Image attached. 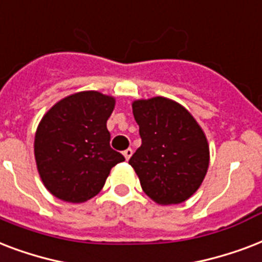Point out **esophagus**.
I'll list each match as a JSON object with an SVG mask.
<instances>
[{"instance_id":"34e87169","label":"esophagus","mask_w":262,"mask_h":262,"mask_svg":"<svg viewBox=\"0 0 262 262\" xmlns=\"http://www.w3.org/2000/svg\"><path fill=\"white\" fill-rule=\"evenodd\" d=\"M123 154H124L125 160H129V157L133 156V149H131V147H128V149H125L124 151H123Z\"/></svg>"}]
</instances>
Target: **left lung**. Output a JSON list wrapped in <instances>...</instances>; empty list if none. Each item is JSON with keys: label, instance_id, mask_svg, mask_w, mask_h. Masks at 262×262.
Returning <instances> with one entry per match:
<instances>
[{"label": "left lung", "instance_id": "left-lung-1", "mask_svg": "<svg viewBox=\"0 0 262 262\" xmlns=\"http://www.w3.org/2000/svg\"><path fill=\"white\" fill-rule=\"evenodd\" d=\"M133 113L142 145L128 163L142 190L157 204H182L200 188L208 171L204 131L187 109L164 97L134 101Z\"/></svg>", "mask_w": 262, "mask_h": 262}]
</instances>
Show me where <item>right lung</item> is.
I'll return each mask as SVG.
<instances>
[{
    "label": "right lung",
    "mask_w": 262,
    "mask_h": 262,
    "mask_svg": "<svg viewBox=\"0 0 262 262\" xmlns=\"http://www.w3.org/2000/svg\"><path fill=\"white\" fill-rule=\"evenodd\" d=\"M115 98L82 91L58 101L42 117L34 153L45 187L60 200L80 204L102 190L109 172L124 161L111 147L106 121Z\"/></svg>",
    "instance_id": "right-lung-1"
}]
</instances>
